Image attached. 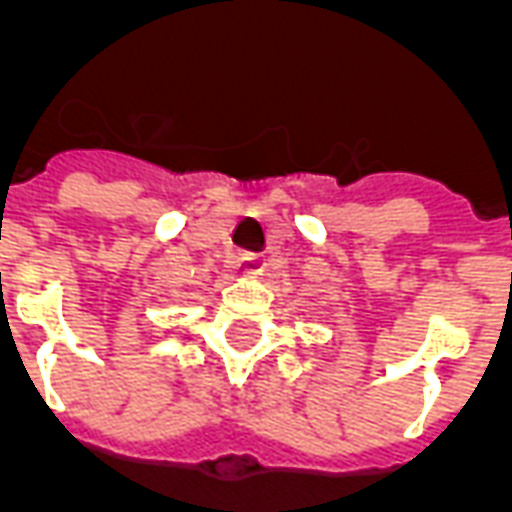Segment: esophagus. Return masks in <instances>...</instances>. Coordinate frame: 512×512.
Returning a JSON list of instances; mask_svg holds the SVG:
<instances>
[{"label": "esophagus", "instance_id": "obj_1", "mask_svg": "<svg viewBox=\"0 0 512 512\" xmlns=\"http://www.w3.org/2000/svg\"><path fill=\"white\" fill-rule=\"evenodd\" d=\"M263 268H266V257L257 255V252H246V255L238 260V271H241L244 277H257V274H263Z\"/></svg>", "mask_w": 512, "mask_h": 512}]
</instances>
